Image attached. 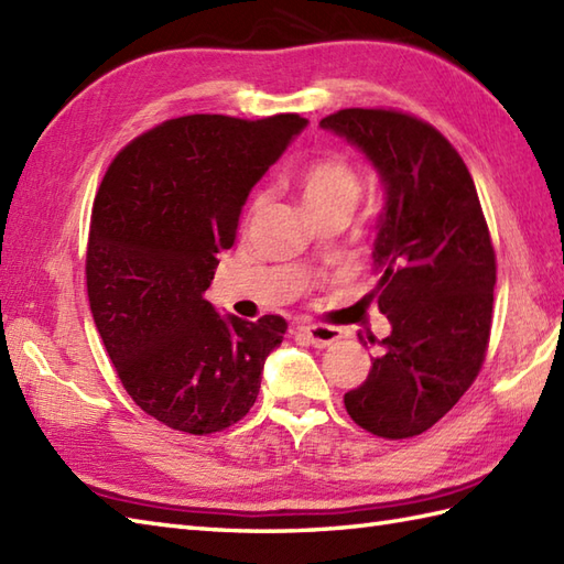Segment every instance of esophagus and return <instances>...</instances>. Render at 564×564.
<instances>
[{"label":"esophagus","instance_id":"obj_1","mask_svg":"<svg viewBox=\"0 0 564 564\" xmlns=\"http://www.w3.org/2000/svg\"><path fill=\"white\" fill-rule=\"evenodd\" d=\"M301 332L305 334L310 344L317 346V349H325V346L341 339V332L334 327H327V325H303Z\"/></svg>","mask_w":564,"mask_h":564}]
</instances>
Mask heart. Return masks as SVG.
Listing matches in <instances>:
<instances>
[{
	"instance_id": "obj_1",
	"label": "heart",
	"mask_w": 564,
	"mask_h": 564,
	"mask_svg": "<svg viewBox=\"0 0 564 564\" xmlns=\"http://www.w3.org/2000/svg\"><path fill=\"white\" fill-rule=\"evenodd\" d=\"M303 206L307 213H325V210H346L351 215L358 198H361V184L354 166L344 158H322L315 160L297 178Z\"/></svg>"
}]
</instances>
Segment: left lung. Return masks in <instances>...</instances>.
<instances>
[{"label":"left lung","instance_id":"obj_1","mask_svg":"<svg viewBox=\"0 0 564 564\" xmlns=\"http://www.w3.org/2000/svg\"><path fill=\"white\" fill-rule=\"evenodd\" d=\"M319 128L364 154L386 196L368 297L392 332L364 386L344 394L346 412L370 434L410 438L463 398L485 361L497 263L480 198L460 154L414 116L344 109Z\"/></svg>","mask_w":564,"mask_h":564}]
</instances>
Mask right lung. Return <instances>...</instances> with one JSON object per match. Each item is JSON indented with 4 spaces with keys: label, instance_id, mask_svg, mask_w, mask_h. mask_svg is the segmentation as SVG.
<instances>
[{
    "label": "right lung",
    "instance_id": "1",
    "mask_svg": "<svg viewBox=\"0 0 564 564\" xmlns=\"http://www.w3.org/2000/svg\"><path fill=\"white\" fill-rule=\"evenodd\" d=\"M305 118L184 116L118 152L94 200L87 293L101 341L142 412L213 434L257 402L285 319L220 315L203 293L239 215Z\"/></svg>",
    "mask_w": 564,
    "mask_h": 564
}]
</instances>
